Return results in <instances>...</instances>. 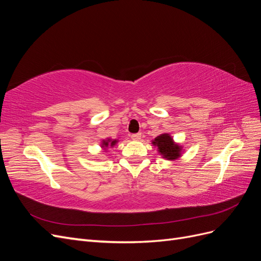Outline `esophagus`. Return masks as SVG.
Masks as SVG:
<instances>
[{
	"label": "esophagus",
	"mask_w": 261,
	"mask_h": 261,
	"mask_svg": "<svg viewBox=\"0 0 261 261\" xmlns=\"http://www.w3.org/2000/svg\"><path fill=\"white\" fill-rule=\"evenodd\" d=\"M132 139L133 140H139L141 138V133H136V134H132Z\"/></svg>",
	"instance_id": "esophagus-1"
}]
</instances>
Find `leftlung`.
<instances>
[{
    "label": "left lung",
    "instance_id": "8db88e82",
    "mask_svg": "<svg viewBox=\"0 0 261 261\" xmlns=\"http://www.w3.org/2000/svg\"><path fill=\"white\" fill-rule=\"evenodd\" d=\"M152 144L158 146L159 152L163 155L165 159L174 160L177 156H179L180 147L173 143V139L169 134H162V135L158 136L152 141Z\"/></svg>",
    "mask_w": 261,
    "mask_h": 261
}]
</instances>
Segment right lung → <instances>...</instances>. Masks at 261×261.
<instances>
[{
  "label": "right lung",
  "instance_id": "add662e5",
  "mask_svg": "<svg viewBox=\"0 0 261 261\" xmlns=\"http://www.w3.org/2000/svg\"><path fill=\"white\" fill-rule=\"evenodd\" d=\"M115 143H116V140H113V141H111V146L115 145ZM103 145H105L106 147H108V145H109V141H103Z\"/></svg>",
  "mask_w": 261,
  "mask_h": 261
}]
</instances>
